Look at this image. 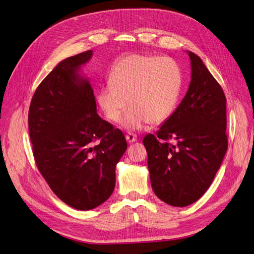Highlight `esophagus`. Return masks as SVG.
<instances>
[{
    "mask_svg": "<svg viewBox=\"0 0 254 254\" xmlns=\"http://www.w3.org/2000/svg\"><path fill=\"white\" fill-rule=\"evenodd\" d=\"M126 139H127V142L129 144H131V143H133V142L136 141V135L132 134V133H129V134L126 135Z\"/></svg>",
    "mask_w": 254,
    "mask_h": 254,
    "instance_id": "1",
    "label": "esophagus"
}]
</instances>
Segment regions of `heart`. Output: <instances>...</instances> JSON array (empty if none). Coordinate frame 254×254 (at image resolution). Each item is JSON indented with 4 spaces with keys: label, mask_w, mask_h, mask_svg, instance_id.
<instances>
[{
    "label": "heart",
    "mask_w": 254,
    "mask_h": 254,
    "mask_svg": "<svg viewBox=\"0 0 254 254\" xmlns=\"http://www.w3.org/2000/svg\"><path fill=\"white\" fill-rule=\"evenodd\" d=\"M110 78L99 89L97 101L113 123L120 121L129 103L131 107L122 122L127 130L167 120L182 88V71L170 58L130 56L115 66Z\"/></svg>",
    "instance_id": "1"
}]
</instances>
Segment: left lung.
Returning <instances> with one entry per match:
<instances>
[{
	"mask_svg": "<svg viewBox=\"0 0 254 254\" xmlns=\"http://www.w3.org/2000/svg\"><path fill=\"white\" fill-rule=\"evenodd\" d=\"M187 52L186 95L156 134L143 139L154 193L174 207H186L205 193L228 148L224 91L200 58Z\"/></svg>",
	"mask_w": 254,
	"mask_h": 254,
	"instance_id": "left-lung-1",
	"label": "left lung"
}]
</instances>
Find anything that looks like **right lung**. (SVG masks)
Wrapping results in <instances>:
<instances>
[{
	"label": "right lung",
	"mask_w": 254,
	"mask_h": 254,
	"mask_svg": "<svg viewBox=\"0 0 254 254\" xmlns=\"http://www.w3.org/2000/svg\"><path fill=\"white\" fill-rule=\"evenodd\" d=\"M92 54L61 61L34 92L28 115L41 174L61 200L83 211L110 197L127 149L123 132L98 115L89 78L82 73Z\"/></svg>",
	"instance_id": "add662e5"
}]
</instances>
